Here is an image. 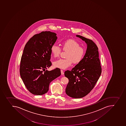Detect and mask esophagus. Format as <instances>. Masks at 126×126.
<instances>
[{
	"instance_id": "34e87169",
	"label": "esophagus",
	"mask_w": 126,
	"mask_h": 126,
	"mask_svg": "<svg viewBox=\"0 0 126 126\" xmlns=\"http://www.w3.org/2000/svg\"><path fill=\"white\" fill-rule=\"evenodd\" d=\"M61 75H63V74H64L63 71L62 70V69H61Z\"/></svg>"
}]
</instances>
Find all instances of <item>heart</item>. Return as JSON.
<instances>
[{
    "label": "heart",
    "instance_id": "heart-1",
    "mask_svg": "<svg viewBox=\"0 0 126 126\" xmlns=\"http://www.w3.org/2000/svg\"><path fill=\"white\" fill-rule=\"evenodd\" d=\"M62 48L64 51H67L65 59H59L54 63V65L57 68L66 69L71 66L73 62L78 63L83 59L85 53V49L79 46L78 42L73 39H69L62 43ZM51 53L55 58L59 57L61 52V48L54 44L50 48Z\"/></svg>",
    "mask_w": 126,
    "mask_h": 126
}]
</instances>
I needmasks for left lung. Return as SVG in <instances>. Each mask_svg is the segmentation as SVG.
Listing matches in <instances>:
<instances>
[{
    "mask_svg": "<svg viewBox=\"0 0 126 126\" xmlns=\"http://www.w3.org/2000/svg\"><path fill=\"white\" fill-rule=\"evenodd\" d=\"M87 44L85 55L82 61L71 71L65 72L68 78L65 92L73 98H81L88 94L94 87L101 73L99 52L96 44L92 40L76 35Z\"/></svg>",
    "mask_w": 126,
    "mask_h": 126,
    "instance_id": "obj_1",
    "label": "left lung"
}]
</instances>
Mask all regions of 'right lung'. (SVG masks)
<instances>
[{
	"instance_id": "obj_1",
	"label": "right lung",
	"mask_w": 126,
	"mask_h": 126,
	"mask_svg": "<svg viewBox=\"0 0 126 126\" xmlns=\"http://www.w3.org/2000/svg\"><path fill=\"white\" fill-rule=\"evenodd\" d=\"M57 34L42 32L26 43L22 55L20 74L27 89L34 95L48 92L50 82L61 75L60 69L46 70L51 66L50 48L57 40Z\"/></svg>"
}]
</instances>
